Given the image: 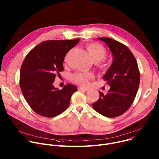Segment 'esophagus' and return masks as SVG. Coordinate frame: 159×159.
<instances>
[{
	"instance_id": "1",
	"label": "esophagus",
	"mask_w": 159,
	"mask_h": 159,
	"mask_svg": "<svg viewBox=\"0 0 159 159\" xmlns=\"http://www.w3.org/2000/svg\"><path fill=\"white\" fill-rule=\"evenodd\" d=\"M78 90H81V91H84V92H87L89 90L88 89H85V88H83V87H78Z\"/></svg>"
}]
</instances>
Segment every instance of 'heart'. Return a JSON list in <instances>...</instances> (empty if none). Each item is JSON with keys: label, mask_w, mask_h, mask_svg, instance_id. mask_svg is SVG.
<instances>
[{"label": "heart", "mask_w": 159, "mask_h": 159, "mask_svg": "<svg viewBox=\"0 0 159 159\" xmlns=\"http://www.w3.org/2000/svg\"><path fill=\"white\" fill-rule=\"evenodd\" d=\"M86 48L91 59L93 62L97 63V66L99 68L104 69L106 67V65L100 61L106 57L107 55L106 49L97 43L88 44ZM93 75L91 72H76L71 76V80L80 86L87 87L89 84V80L93 79Z\"/></svg>", "instance_id": "1"}]
</instances>
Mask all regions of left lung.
Returning <instances> with one entry per match:
<instances>
[{"label":"left lung","mask_w":159,"mask_h":159,"mask_svg":"<svg viewBox=\"0 0 159 159\" xmlns=\"http://www.w3.org/2000/svg\"><path fill=\"white\" fill-rule=\"evenodd\" d=\"M105 42L113 54V62L103 80L111 87L106 95L99 92V99L92 107L101 115L114 118L131 106L138 92L140 72L136 58L124 44L109 38H98Z\"/></svg>","instance_id":"1"}]
</instances>
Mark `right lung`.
I'll list each match as a JSON object with an SVG mask.
<instances>
[{
	"instance_id": "obj_1",
	"label": "right lung",
	"mask_w": 159,
	"mask_h": 159,
	"mask_svg": "<svg viewBox=\"0 0 159 159\" xmlns=\"http://www.w3.org/2000/svg\"><path fill=\"white\" fill-rule=\"evenodd\" d=\"M79 41H45L33 48L24 59L20 69V89L27 102L38 115L55 117L68 107L77 88L68 83L58 90L53 83L57 75L64 70L66 54Z\"/></svg>"
}]
</instances>
